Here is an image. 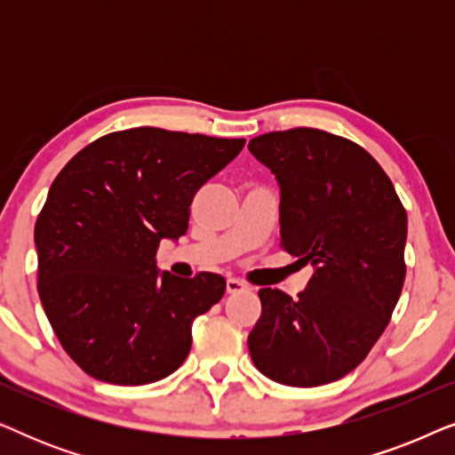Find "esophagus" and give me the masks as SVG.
I'll return each instance as SVG.
<instances>
[{
    "mask_svg": "<svg viewBox=\"0 0 455 455\" xmlns=\"http://www.w3.org/2000/svg\"><path fill=\"white\" fill-rule=\"evenodd\" d=\"M226 288H228V294H240V291H246L248 290V285L242 282V279H228V283H226Z\"/></svg>",
    "mask_w": 455,
    "mask_h": 455,
    "instance_id": "esophagus-1",
    "label": "esophagus"
}]
</instances>
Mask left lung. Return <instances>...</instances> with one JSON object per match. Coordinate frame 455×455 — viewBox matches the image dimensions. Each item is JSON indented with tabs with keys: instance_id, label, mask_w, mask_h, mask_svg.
<instances>
[{
	"instance_id": "1",
	"label": "left lung",
	"mask_w": 455,
	"mask_h": 455,
	"mask_svg": "<svg viewBox=\"0 0 455 455\" xmlns=\"http://www.w3.org/2000/svg\"><path fill=\"white\" fill-rule=\"evenodd\" d=\"M248 148L282 186L279 246L315 267L298 298L259 290L252 363L291 387L338 381L366 358L400 300L406 209L375 157L344 136L300 126Z\"/></svg>"
}]
</instances>
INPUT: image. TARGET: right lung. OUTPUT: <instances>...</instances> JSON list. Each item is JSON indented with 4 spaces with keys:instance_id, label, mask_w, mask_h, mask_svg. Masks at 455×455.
I'll list each match as a JSON object with an SVG mask.
<instances>
[{
    "instance_id": "right-lung-1",
    "label": "right lung",
    "mask_w": 455,
    "mask_h": 455,
    "mask_svg": "<svg viewBox=\"0 0 455 455\" xmlns=\"http://www.w3.org/2000/svg\"><path fill=\"white\" fill-rule=\"evenodd\" d=\"M244 139L140 126L105 134L53 180L35 223L36 290L68 356L86 375L147 385L188 356L192 321L226 294V279L159 275L164 238L188 232L196 190Z\"/></svg>"
}]
</instances>
